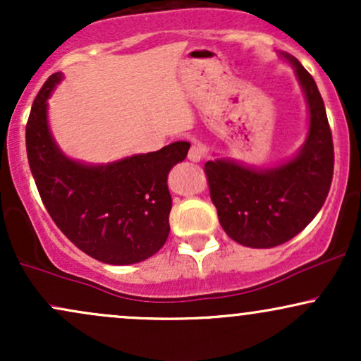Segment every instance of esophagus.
I'll return each instance as SVG.
<instances>
[{
  "label": "esophagus",
  "mask_w": 361,
  "mask_h": 361,
  "mask_svg": "<svg viewBox=\"0 0 361 361\" xmlns=\"http://www.w3.org/2000/svg\"><path fill=\"white\" fill-rule=\"evenodd\" d=\"M204 147H202L200 144H192V147H190L188 151V159L193 161V163H198V161L204 159Z\"/></svg>",
  "instance_id": "obj_1"
}]
</instances>
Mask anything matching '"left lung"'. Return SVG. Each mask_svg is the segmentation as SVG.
<instances>
[{
	"instance_id": "left-lung-1",
	"label": "left lung",
	"mask_w": 361,
	"mask_h": 361,
	"mask_svg": "<svg viewBox=\"0 0 361 361\" xmlns=\"http://www.w3.org/2000/svg\"><path fill=\"white\" fill-rule=\"evenodd\" d=\"M292 62L309 103V135L300 152L279 168L255 171L233 161H207L204 171L222 229L247 247H273L305 229L324 205L333 181L334 147L316 81Z\"/></svg>"
}]
</instances>
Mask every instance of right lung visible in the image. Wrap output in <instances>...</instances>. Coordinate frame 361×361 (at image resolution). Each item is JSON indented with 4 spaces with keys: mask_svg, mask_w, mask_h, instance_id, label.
Segmentation results:
<instances>
[{
    "mask_svg": "<svg viewBox=\"0 0 361 361\" xmlns=\"http://www.w3.org/2000/svg\"><path fill=\"white\" fill-rule=\"evenodd\" d=\"M61 81L44 82L28 115L27 156L45 209L62 234L91 258L132 264L156 255L169 234V169L190 144L173 142L156 152L106 166H85L57 149L47 126V98Z\"/></svg>",
    "mask_w": 361,
    "mask_h": 361,
    "instance_id": "1",
    "label": "right lung"
}]
</instances>
